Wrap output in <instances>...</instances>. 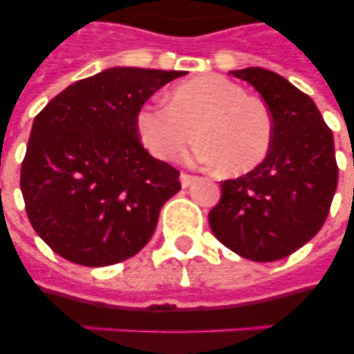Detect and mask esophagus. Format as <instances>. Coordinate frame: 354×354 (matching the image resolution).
<instances>
[{
    "label": "esophagus",
    "mask_w": 354,
    "mask_h": 354,
    "mask_svg": "<svg viewBox=\"0 0 354 354\" xmlns=\"http://www.w3.org/2000/svg\"><path fill=\"white\" fill-rule=\"evenodd\" d=\"M194 180H196V176H191L187 172H182V174H180V183H182V187H189Z\"/></svg>",
    "instance_id": "obj_1"
}]
</instances>
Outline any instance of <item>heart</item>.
Listing matches in <instances>:
<instances>
[{"mask_svg": "<svg viewBox=\"0 0 354 354\" xmlns=\"http://www.w3.org/2000/svg\"><path fill=\"white\" fill-rule=\"evenodd\" d=\"M139 139L158 160H172L194 138L202 139L193 158L221 165L226 174H244L268 156L274 119L264 102L248 97L233 80L196 77L176 86L169 104H145L136 118Z\"/></svg>", "mask_w": 354, "mask_h": 354, "instance_id": "b5f03b06", "label": "heart"}]
</instances>
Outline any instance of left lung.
Segmentation results:
<instances>
[{
  "instance_id": "left-lung-1",
  "label": "left lung",
  "mask_w": 354,
  "mask_h": 354,
  "mask_svg": "<svg viewBox=\"0 0 354 354\" xmlns=\"http://www.w3.org/2000/svg\"><path fill=\"white\" fill-rule=\"evenodd\" d=\"M232 75L261 93L274 139L255 169L221 182L209 226L236 255L270 263L288 257L324 226L338 185L335 139L313 99L285 77L263 68Z\"/></svg>"
}]
</instances>
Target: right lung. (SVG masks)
<instances>
[{
  "label": "right lung",
  "instance_id": "obj_1",
  "mask_svg": "<svg viewBox=\"0 0 354 354\" xmlns=\"http://www.w3.org/2000/svg\"><path fill=\"white\" fill-rule=\"evenodd\" d=\"M185 71L108 68L60 91L35 118L19 187L35 232L82 266L133 257L150 241L180 172L139 143L136 118Z\"/></svg>",
  "mask_w": 354,
  "mask_h": 354
}]
</instances>
